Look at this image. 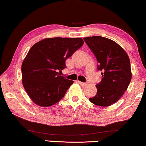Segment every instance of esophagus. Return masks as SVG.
Wrapping results in <instances>:
<instances>
[{"instance_id":"1","label":"esophagus","mask_w":146,"mask_h":146,"mask_svg":"<svg viewBox=\"0 0 146 146\" xmlns=\"http://www.w3.org/2000/svg\"><path fill=\"white\" fill-rule=\"evenodd\" d=\"M77 82H78V84H80V85H82V86L87 85V83H86V82H80V81H77Z\"/></svg>"}]
</instances>
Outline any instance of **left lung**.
Instances as JSON below:
<instances>
[{
	"label": "left lung",
	"instance_id": "obj_1",
	"mask_svg": "<svg viewBox=\"0 0 146 146\" xmlns=\"http://www.w3.org/2000/svg\"><path fill=\"white\" fill-rule=\"evenodd\" d=\"M98 61L102 80L96 84L97 94L90 102L99 106H109L121 98L131 80V64L125 50L107 38L93 36L84 38Z\"/></svg>",
	"mask_w": 146,
	"mask_h": 146
}]
</instances>
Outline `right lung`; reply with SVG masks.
Instances as JSON below:
<instances>
[{
	"label": "right lung",
	"instance_id": "obj_1",
	"mask_svg": "<svg viewBox=\"0 0 146 146\" xmlns=\"http://www.w3.org/2000/svg\"><path fill=\"white\" fill-rule=\"evenodd\" d=\"M80 38H50L29 50L21 66L22 83L36 104L53 106L64 98L72 80L57 72L66 68V60L83 45Z\"/></svg>",
	"mask_w": 146,
	"mask_h": 146
}]
</instances>
